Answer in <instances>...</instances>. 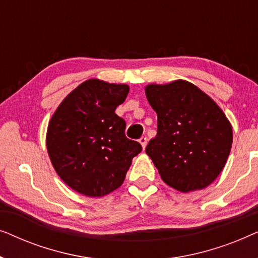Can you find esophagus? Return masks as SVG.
<instances>
[{
	"label": "esophagus",
	"mask_w": 258,
	"mask_h": 258,
	"mask_svg": "<svg viewBox=\"0 0 258 258\" xmlns=\"http://www.w3.org/2000/svg\"><path fill=\"white\" fill-rule=\"evenodd\" d=\"M140 141V143H141V146H142V148H143V149H144V148H146L147 147V137L146 136H142V137H141V139L139 140Z\"/></svg>",
	"instance_id": "1"
}]
</instances>
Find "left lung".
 Segmentation results:
<instances>
[{
	"mask_svg": "<svg viewBox=\"0 0 258 258\" xmlns=\"http://www.w3.org/2000/svg\"><path fill=\"white\" fill-rule=\"evenodd\" d=\"M146 95L157 114V135L146 153L162 179L182 192L207 188L230 154L227 116L200 88L183 80L149 84Z\"/></svg>",
	"mask_w": 258,
	"mask_h": 258,
	"instance_id": "1",
	"label": "left lung"
}]
</instances>
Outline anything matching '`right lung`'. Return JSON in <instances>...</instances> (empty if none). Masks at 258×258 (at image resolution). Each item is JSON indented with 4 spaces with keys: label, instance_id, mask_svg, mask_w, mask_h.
<instances>
[{
    "label": "right lung",
    "instance_id": "1",
    "mask_svg": "<svg viewBox=\"0 0 258 258\" xmlns=\"http://www.w3.org/2000/svg\"><path fill=\"white\" fill-rule=\"evenodd\" d=\"M128 93L126 84L88 80L62 101L49 122L52 167L82 195L101 197L121 186L142 151L139 142L126 139L125 121L115 114Z\"/></svg>",
    "mask_w": 258,
    "mask_h": 258
}]
</instances>
